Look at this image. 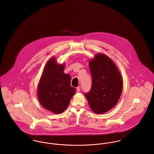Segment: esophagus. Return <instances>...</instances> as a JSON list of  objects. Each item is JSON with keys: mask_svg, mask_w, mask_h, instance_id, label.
<instances>
[{"mask_svg": "<svg viewBox=\"0 0 154 154\" xmlns=\"http://www.w3.org/2000/svg\"><path fill=\"white\" fill-rule=\"evenodd\" d=\"M76 90H77V92H79L80 91V90H81V87H78L77 88H76Z\"/></svg>", "mask_w": 154, "mask_h": 154, "instance_id": "34e87169", "label": "esophagus"}]
</instances>
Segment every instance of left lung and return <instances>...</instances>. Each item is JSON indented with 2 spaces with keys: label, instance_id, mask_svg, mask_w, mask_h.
Instances as JSON below:
<instances>
[{
  "label": "left lung",
  "instance_id": "1",
  "mask_svg": "<svg viewBox=\"0 0 154 154\" xmlns=\"http://www.w3.org/2000/svg\"><path fill=\"white\" fill-rule=\"evenodd\" d=\"M92 79L90 91L85 94L89 106L95 114H103L117 103L123 89V79L114 62L101 53L89 61Z\"/></svg>",
  "mask_w": 154,
  "mask_h": 154
}]
</instances>
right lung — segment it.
Segmentation results:
<instances>
[{
	"label": "right lung",
	"instance_id": "add662e5",
	"mask_svg": "<svg viewBox=\"0 0 154 154\" xmlns=\"http://www.w3.org/2000/svg\"><path fill=\"white\" fill-rule=\"evenodd\" d=\"M65 67L64 63L58 64L54 57H51L44 66L37 87L40 104L57 114L65 111L76 91L70 86L71 76L64 73Z\"/></svg>",
	"mask_w": 154,
	"mask_h": 154
}]
</instances>
